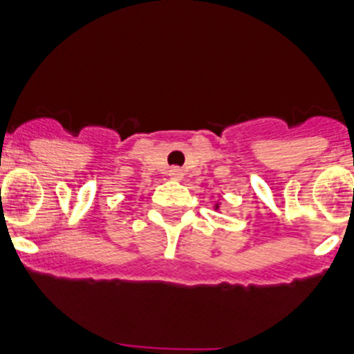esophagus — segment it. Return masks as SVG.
<instances>
[{
    "instance_id": "obj_1",
    "label": "esophagus",
    "mask_w": 354,
    "mask_h": 354,
    "mask_svg": "<svg viewBox=\"0 0 354 354\" xmlns=\"http://www.w3.org/2000/svg\"><path fill=\"white\" fill-rule=\"evenodd\" d=\"M169 176H171L172 180H182L183 171L180 167H172V169H169Z\"/></svg>"
}]
</instances>
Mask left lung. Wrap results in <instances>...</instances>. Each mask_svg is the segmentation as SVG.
<instances>
[{"label":"left lung","instance_id":"1","mask_svg":"<svg viewBox=\"0 0 354 354\" xmlns=\"http://www.w3.org/2000/svg\"><path fill=\"white\" fill-rule=\"evenodd\" d=\"M216 209H218V205H216Z\"/></svg>","mask_w":354,"mask_h":354}]
</instances>
